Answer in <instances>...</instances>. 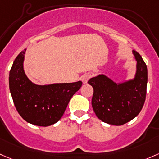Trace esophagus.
<instances>
[{"label": "esophagus", "instance_id": "esophagus-1", "mask_svg": "<svg viewBox=\"0 0 159 159\" xmlns=\"http://www.w3.org/2000/svg\"><path fill=\"white\" fill-rule=\"evenodd\" d=\"M91 75L90 74H85L83 75V76L81 77V81H82V82L84 83V84H86L88 81V80H89V78H91Z\"/></svg>", "mask_w": 159, "mask_h": 159}]
</instances>
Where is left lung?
Here are the masks:
<instances>
[{
    "instance_id": "left-lung-1",
    "label": "left lung",
    "mask_w": 159,
    "mask_h": 159,
    "mask_svg": "<svg viewBox=\"0 0 159 159\" xmlns=\"http://www.w3.org/2000/svg\"><path fill=\"white\" fill-rule=\"evenodd\" d=\"M133 53L137 62L133 79L116 83L106 75H99L88 82L93 88V111L98 119L108 124L121 126L134 119L146 101L147 66L136 51L133 50Z\"/></svg>"
}]
</instances>
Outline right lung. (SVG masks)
<instances>
[{
	"instance_id": "obj_1",
	"label": "right lung",
	"mask_w": 159,
	"mask_h": 159,
	"mask_svg": "<svg viewBox=\"0 0 159 159\" xmlns=\"http://www.w3.org/2000/svg\"><path fill=\"white\" fill-rule=\"evenodd\" d=\"M26 49L15 58L9 75V87L13 103L27 123L48 126L57 123L69 101L81 88V81L38 85L30 81L23 69Z\"/></svg>"
}]
</instances>
